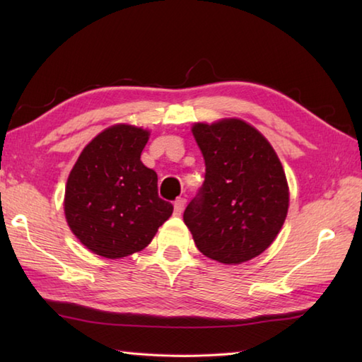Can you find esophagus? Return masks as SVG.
Here are the masks:
<instances>
[{"label":"esophagus","instance_id":"obj_1","mask_svg":"<svg viewBox=\"0 0 362 362\" xmlns=\"http://www.w3.org/2000/svg\"><path fill=\"white\" fill-rule=\"evenodd\" d=\"M185 204H187V199H183V197L177 199V201L174 202V214H177V216H180L183 209H185Z\"/></svg>","mask_w":362,"mask_h":362}]
</instances>
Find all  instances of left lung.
<instances>
[{"mask_svg":"<svg viewBox=\"0 0 362 362\" xmlns=\"http://www.w3.org/2000/svg\"><path fill=\"white\" fill-rule=\"evenodd\" d=\"M205 180L183 221L205 257L241 264L263 253L288 214L289 188L266 138L243 119L196 122Z\"/></svg>","mask_w":362,"mask_h":362,"instance_id":"obj_1","label":"left lung"}]
</instances>
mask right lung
I'll list each match as a JSON object with an SVG mask.
<instances>
[{
    "label": "right lung",
    "instance_id": "add662e5",
    "mask_svg": "<svg viewBox=\"0 0 362 362\" xmlns=\"http://www.w3.org/2000/svg\"><path fill=\"white\" fill-rule=\"evenodd\" d=\"M149 132L117 124L96 135L73 166L65 188V218L96 255L122 258L143 250L173 214L158 197L157 174L141 163Z\"/></svg>",
    "mask_w": 362,
    "mask_h": 362
}]
</instances>
